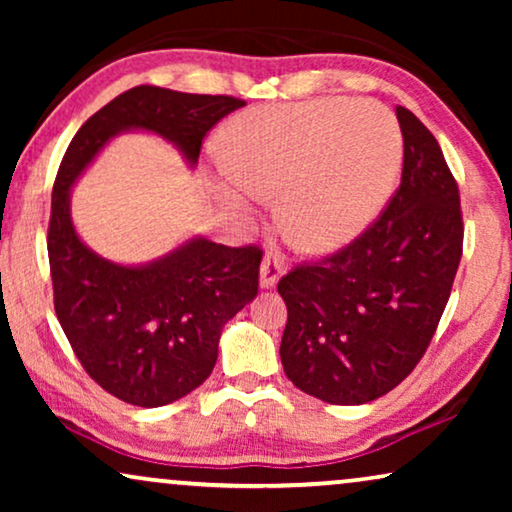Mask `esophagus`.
Listing matches in <instances>:
<instances>
[{"mask_svg": "<svg viewBox=\"0 0 512 512\" xmlns=\"http://www.w3.org/2000/svg\"><path fill=\"white\" fill-rule=\"evenodd\" d=\"M282 275H284L282 258L268 256L261 263V268H258V286H261V289H272V286H277V282L282 279Z\"/></svg>", "mask_w": 512, "mask_h": 512, "instance_id": "1", "label": "esophagus"}]
</instances>
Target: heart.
<instances>
[{"label": "heart", "mask_w": 512, "mask_h": 512, "mask_svg": "<svg viewBox=\"0 0 512 512\" xmlns=\"http://www.w3.org/2000/svg\"><path fill=\"white\" fill-rule=\"evenodd\" d=\"M401 163V125L380 102L321 97L272 104L226 125L214 191L235 209L279 193V216L293 242L328 254L377 219Z\"/></svg>", "instance_id": "heart-1"}]
</instances>
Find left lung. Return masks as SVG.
Masks as SVG:
<instances>
[{
	"mask_svg": "<svg viewBox=\"0 0 512 512\" xmlns=\"http://www.w3.org/2000/svg\"><path fill=\"white\" fill-rule=\"evenodd\" d=\"M401 186L384 214L347 249L300 265L277 291L289 319L284 373L333 405H363L398 387L422 359L461 261L459 188L436 137L410 109Z\"/></svg>",
	"mask_w": 512,
	"mask_h": 512,
	"instance_id": "obj_1",
	"label": "left lung"
}]
</instances>
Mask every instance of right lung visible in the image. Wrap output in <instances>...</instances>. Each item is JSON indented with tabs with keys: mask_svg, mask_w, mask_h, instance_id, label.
Here are the masks:
<instances>
[{
	"mask_svg": "<svg viewBox=\"0 0 512 512\" xmlns=\"http://www.w3.org/2000/svg\"><path fill=\"white\" fill-rule=\"evenodd\" d=\"M240 107L228 95L137 86L90 116L60 163L48 226L55 314L86 373L125 403L160 408L212 375L223 326L256 298L263 251L193 235L153 261H109L76 233L72 188L125 132L165 139L193 170L207 132Z\"/></svg>",
	"mask_w": 512,
	"mask_h": 512,
	"instance_id": "obj_1",
	"label": "right lung"
}]
</instances>
